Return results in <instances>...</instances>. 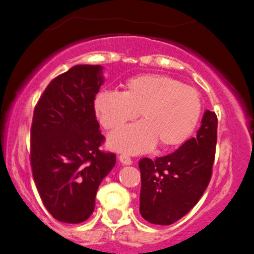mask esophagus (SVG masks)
<instances>
[{"mask_svg": "<svg viewBox=\"0 0 254 254\" xmlns=\"http://www.w3.org/2000/svg\"><path fill=\"white\" fill-rule=\"evenodd\" d=\"M119 161L123 165H131L132 163V160L130 158L129 155H127V153H122V155L119 156Z\"/></svg>", "mask_w": 254, "mask_h": 254, "instance_id": "34e87169", "label": "esophagus"}]
</instances>
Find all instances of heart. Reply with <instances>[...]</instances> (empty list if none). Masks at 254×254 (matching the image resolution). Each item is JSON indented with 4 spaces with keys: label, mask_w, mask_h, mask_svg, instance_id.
Instances as JSON below:
<instances>
[{
    "label": "heart",
    "mask_w": 254,
    "mask_h": 254,
    "mask_svg": "<svg viewBox=\"0 0 254 254\" xmlns=\"http://www.w3.org/2000/svg\"><path fill=\"white\" fill-rule=\"evenodd\" d=\"M94 112L108 131L122 129L137 117L142 122L112 135L114 150L139 153L156 143L163 148L182 145L195 129L201 114L200 96L193 87L167 75H140L125 83L124 91L101 92Z\"/></svg>",
    "instance_id": "obj_1"
}]
</instances>
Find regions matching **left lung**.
<instances>
[{"instance_id":"obj_1","label":"left lung","mask_w":254,"mask_h":254,"mask_svg":"<svg viewBox=\"0 0 254 254\" xmlns=\"http://www.w3.org/2000/svg\"><path fill=\"white\" fill-rule=\"evenodd\" d=\"M217 141V117L206 111L195 137L175 152L140 160V214L155 225H171L188 214L209 186Z\"/></svg>"}]
</instances>
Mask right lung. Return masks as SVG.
Listing matches in <instances>:
<instances>
[{
    "label": "right lung",
    "instance_id": "add662e5",
    "mask_svg": "<svg viewBox=\"0 0 254 254\" xmlns=\"http://www.w3.org/2000/svg\"><path fill=\"white\" fill-rule=\"evenodd\" d=\"M102 66L76 65L55 77L40 96L30 127V166L47 210L79 224L94 210L96 194L114 167L115 153L101 150L104 136L94 112Z\"/></svg>",
    "mask_w": 254,
    "mask_h": 254
}]
</instances>
